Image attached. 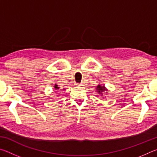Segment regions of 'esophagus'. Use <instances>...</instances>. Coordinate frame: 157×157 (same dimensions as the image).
I'll return each mask as SVG.
<instances>
[{"label": "esophagus", "instance_id": "34e87169", "mask_svg": "<svg viewBox=\"0 0 157 157\" xmlns=\"http://www.w3.org/2000/svg\"><path fill=\"white\" fill-rule=\"evenodd\" d=\"M83 84H84V83H81V84H77V85H78V86H83Z\"/></svg>", "mask_w": 157, "mask_h": 157}]
</instances>
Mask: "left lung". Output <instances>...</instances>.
Listing matches in <instances>:
<instances>
[{
    "mask_svg": "<svg viewBox=\"0 0 157 157\" xmlns=\"http://www.w3.org/2000/svg\"><path fill=\"white\" fill-rule=\"evenodd\" d=\"M95 90H96L98 94H100L101 96L103 95V94H104L106 91H108V89L105 86V85L102 84H98L96 86V88H95Z\"/></svg>",
    "mask_w": 157,
    "mask_h": 157,
    "instance_id": "1",
    "label": "left lung"
}]
</instances>
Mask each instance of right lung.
Listing matches in <instances>:
<instances>
[{
  "label": "right lung",
  "instance_id": "1",
  "mask_svg": "<svg viewBox=\"0 0 157 157\" xmlns=\"http://www.w3.org/2000/svg\"><path fill=\"white\" fill-rule=\"evenodd\" d=\"M54 88L56 89V90H58V89H59V86H58V85L57 84H55V86H54ZM63 90H65V89H63Z\"/></svg>",
  "mask_w": 157,
  "mask_h": 157
}]
</instances>
